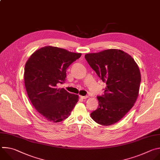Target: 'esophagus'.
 I'll return each mask as SVG.
<instances>
[{
	"label": "esophagus",
	"mask_w": 160,
	"mask_h": 160,
	"mask_svg": "<svg viewBox=\"0 0 160 160\" xmlns=\"http://www.w3.org/2000/svg\"><path fill=\"white\" fill-rule=\"evenodd\" d=\"M80 98H82V99H87V98H88V96H80Z\"/></svg>",
	"instance_id": "1"
}]
</instances>
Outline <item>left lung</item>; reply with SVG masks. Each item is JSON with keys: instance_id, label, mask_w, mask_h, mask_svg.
<instances>
[{"instance_id": "obj_1", "label": "left lung", "mask_w": 160, "mask_h": 160, "mask_svg": "<svg viewBox=\"0 0 160 160\" xmlns=\"http://www.w3.org/2000/svg\"><path fill=\"white\" fill-rule=\"evenodd\" d=\"M85 58L107 85L104 94L97 97L99 106L90 117L100 125H112L126 115L138 97L141 81L139 68L128 54L119 49L87 54Z\"/></svg>"}]
</instances>
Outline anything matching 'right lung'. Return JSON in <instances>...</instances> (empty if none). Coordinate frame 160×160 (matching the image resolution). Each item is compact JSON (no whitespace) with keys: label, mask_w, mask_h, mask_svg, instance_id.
<instances>
[{"label":"right lung","mask_w":160,"mask_h":160,"mask_svg":"<svg viewBox=\"0 0 160 160\" xmlns=\"http://www.w3.org/2000/svg\"><path fill=\"white\" fill-rule=\"evenodd\" d=\"M81 55L48 46L35 51L25 64L24 79L28 98L37 111L50 122L66 119L78 101V95L57 85L64 83L67 68Z\"/></svg>","instance_id":"obj_1"}]
</instances>
